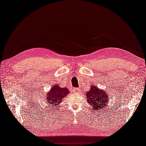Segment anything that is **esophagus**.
I'll list each match as a JSON object with an SVG mask.
<instances>
[{"label":"esophagus","mask_w":146,"mask_h":146,"mask_svg":"<svg viewBox=\"0 0 146 146\" xmlns=\"http://www.w3.org/2000/svg\"><path fill=\"white\" fill-rule=\"evenodd\" d=\"M73 91L74 92H79L80 91V89L79 88H74L73 89Z\"/></svg>","instance_id":"obj_1"}]
</instances>
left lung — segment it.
<instances>
[{
  "instance_id": "left-lung-1",
  "label": "left lung",
  "mask_w": 146,
  "mask_h": 146,
  "mask_svg": "<svg viewBox=\"0 0 146 146\" xmlns=\"http://www.w3.org/2000/svg\"><path fill=\"white\" fill-rule=\"evenodd\" d=\"M87 100L93 110H103L107 107L109 98L106 91L97 88L95 85L91 86L89 91L86 93Z\"/></svg>"
}]
</instances>
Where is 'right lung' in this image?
Wrapping results in <instances>:
<instances>
[{
    "instance_id": "obj_1",
    "label": "right lung",
    "mask_w": 146,
    "mask_h": 146,
    "mask_svg": "<svg viewBox=\"0 0 146 146\" xmlns=\"http://www.w3.org/2000/svg\"><path fill=\"white\" fill-rule=\"evenodd\" d=\"M69 93L68 89L63 88L58 84H55L53 87L50 88V90L47 93L46 100L44 102H47L48 103L47 104H50L51 106H58V104Z\"/></svg>"
}]
</instances>
